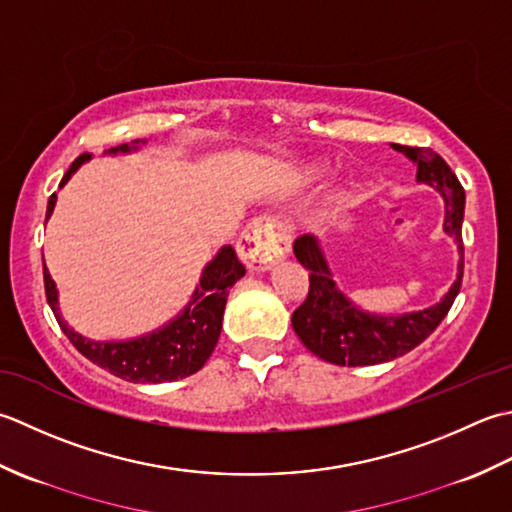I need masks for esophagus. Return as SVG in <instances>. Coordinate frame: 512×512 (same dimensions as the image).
Masks as SVG:
<instances>
[{
    "instance_id": "34e87169",
    "label": "esophagus",
    "mask_w": 512,
    "mask_h": 512,
    "mask_svg": "<svg viewBox=\"0 0 512 512\" xmlns=\"http://www.w3.org/2000/svg\"><path fill=\"white\" fill-rule=\"evenodd\" d=\"M238 256L252 271H269L291 249L289 229L276 218H256L238 238Z\"/></svg>"
}]
</instances>
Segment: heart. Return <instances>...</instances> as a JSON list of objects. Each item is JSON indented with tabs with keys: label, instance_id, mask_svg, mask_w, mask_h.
<instances>
[{
	"label": "heart",
	"instance_id": "heart-1",
	"mask_svg": "<svg viewBox=\"0 0 512 512\" xmlns=\"http://www.w3.org/2000/svg\"><path fill=\"white\" fill-rule=\"evenodd\" d=\"M329 172V163L322 161V159H316V161H309L302 165V179H305L307 183H314V181H320L322 176H325Z\"/></svg>",
	"mask_w": 512,
	"mask_h": 512
}]
</instances>
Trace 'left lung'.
Returning a JSON list of instances; mask_svg holds the SVG:
<instances>
[{
	"instance_id": "left-lung-1",
	"label": "left lung",
	"mask_w": 512,
	"mask_h": 512,
	"mask_svg": "<svg viewBox=\"0 0 512 512\" xmlns=\"http://www.w3.org/2000/svg\"><path fill=\"white\" fill-rule=\"evenodd\" d=\"M415 165V181L431 185L444 201V234L457 243V276L446 294L433 305L404 314L371 311L358 305L333 280V269L325 254V241L314 234L300 236L294 243V256L309 274L307 300L291 316V327L305 347L320 360L340 367H369L404 356L424 342L444 320L460 294L464 274L462 223L466 194L453 170L440 154L429 148H409L391 143Z\"/></svg>"
}]
</instances>
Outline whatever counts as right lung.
Listing matches in <instances>:
<instances>
[{"mask_svg": "<svg viewBox=\"0 0 512 512\" xmlns=\"http://www.w3.org/2000/svg\"><path fill=\"white\" fill-rule=\"evenodd\" d=\"M145 143L148 141L137 139L132 143L117 145V148H110L103 154H132L139 152ZM90 159V154H81L79 159H75V163L70 165V170L64 174V179H61L59 190L72 179V174ZM55 205L57 194H52L48 198L46 221L52 216V212H55ZM243 276L245 267L241 265V260L236 258V252L232 247L225 245L218 249L216 256L203 267L201 278H198L187 305L172 320L165 322L163 327L125 340H92L75 331V327H70L64 316H61L59 289L44 263V285L48 305L52 309V314H55L61 331L66 333V338L75 344V349L81 356L95 362L97 367L110 371L121 380L141 384L183 380L187 375L203 369L207 358L212 356L218 338H221L229 289H232Z\"/></svg>", "mask_w": 512, "mask_h": 512, "instance_id": "obj_1", "label": "right lung"}]
</instances>
